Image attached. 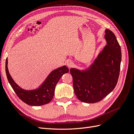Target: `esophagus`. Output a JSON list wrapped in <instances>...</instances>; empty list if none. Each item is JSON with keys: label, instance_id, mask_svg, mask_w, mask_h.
<instances>
[{"label": "esophagus", "instance_id": "esophagus-1", "mask_svg": "<svg viewBox=\"0 0 134 134\" xmlns=\"http://www.w3.org/2000/svg\"><path fill=\"white\" fill-rule=\"evenodd\" d=\"M66 65H67V67H68V68L72 67L73 66V65H74L73 62L71 61V60H67L66 61Z\"/></svg>", "mask_w": 134, "mask_h": 134}]
</instances>
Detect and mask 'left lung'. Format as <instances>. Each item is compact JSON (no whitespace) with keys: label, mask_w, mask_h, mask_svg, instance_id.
Instances as JSON below:
<instances>
[{"label":"left lung","mask_w":134,"mask_h":134,"mask_svg":"<svg viewBox=\"0 0 134 134\" xmlns=\"http://www.w3.org/2000/svg\"><path fill=\"white\" fill-rule=\"evenodd\" d=\"M106 45L93 62L84 70L71 68L75 93L85 103L100 101L114 90L118 82L121 49L111 30H105Z\"/></svg>","instance_id":"8db88e82"}]
</instances>
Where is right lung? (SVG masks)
<instances>
[{
    "label": "right lung",
    "instance_id": "obj_1",
    "mask_svg": "<svg viewBox=\"0 0 134 134\" xmlns=\"http://www.w3.org/2000/svg\"><path fill=\"white\" fill-rule=\"evenodd\" d=\"M8 59L5 62V72L7 79L13 91L20 100L30 106H41L49 103L54 97L55 88L60 77L69 70L63 66L52 71L40 86L34 90H26L20 87L13 80L8 69Z\"/></svg>",
    "mask_w": 134,
    "mask_h": 134
}]
</instances>
